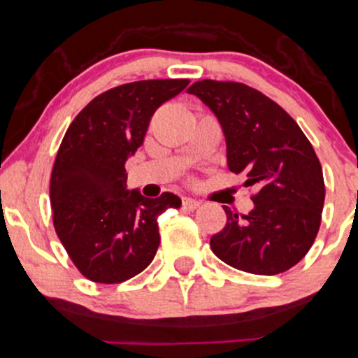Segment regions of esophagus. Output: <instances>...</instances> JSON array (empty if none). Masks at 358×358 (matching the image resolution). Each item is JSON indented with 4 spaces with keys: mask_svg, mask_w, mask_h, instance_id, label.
Masks as SVG:
<instances>
[{
    "mask_svg": "<svg viewBox=\"0 0 358 358\" xmlns=\"http://www.w3.org/2000/svg\"><path fill=\"white\" fill-rule=\"evenodd\" d=\"M182 206H183V209L194 210V209H197L199 206H201V202H199V201H195V199L185 197V199H183V201H182Z\"/></svg>",
    "mask_w": 358,
    "mask_h": 358,
    "instance_id": "esophagus-1",
    "label": "esophagus"
}]
</instances>
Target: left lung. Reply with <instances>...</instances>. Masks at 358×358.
Instances as JSON below:
<instances>
[{
  "mask_svg": "<svg viewBox=\"0 0 358 358\" xmlns=\"http://www.w3.org/2000/svg\"><path fill=\"white\" fill-rule=\"evenodd\" d=\"M195 94L217 116L227 137L228 168L257 187L248 214L227 213L210 236L214 254L231 268L273 276L302 261L321 227L322 168L295 120L257 89L240 82L199 80Z\"/></svg>",
  "mask_w": 358,
  "mask_h": 358,
  "instance_id": "obj_1",
  "label": "left lung"
}]
</instances>
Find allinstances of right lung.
<instances>
[{"label": "right lung", "mask_w": 358, "mask_h": 358, "mask_svg": "<svg viewBox=\"0 0 358 358\" xmlns=\"http://www.w3.org/2000/svg\"><path fill=\"white\" fill-rule=\"evenodd\" d=\"M189 85L157 78L99 94L70 123L51 173L52 224L75 268L94 283L142 273L159 247L157 216L182 201L127 190L125 163L142 145L150 116Z\"/></svg>", "instance_id": "right-lung-1"}]
</instances>
